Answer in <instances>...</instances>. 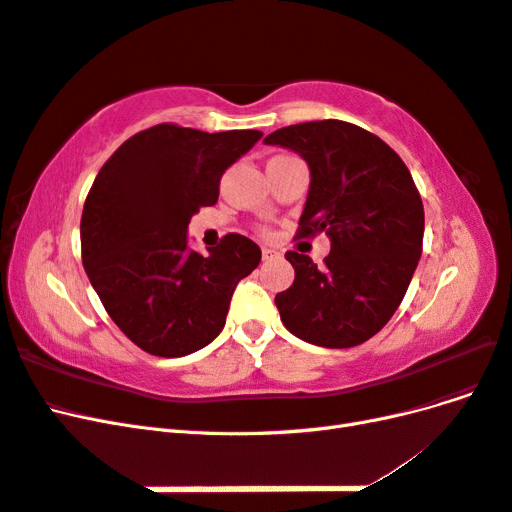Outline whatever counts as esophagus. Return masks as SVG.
<instances>
[{
	"mask_svg": "<svg viewBox=\"0 0 512 512\" xmlns=\"http://www.w3.org/2000/svg\"><path fill=\"white\" fill-rule=\"evenodd\" d=\"M275 256H280L275 250H271V247H262V260H271Z\"/></svg>",
	"mask_w": 512,
	"mask_h": 512,
	"instance_id": "1",
	"label": "esophagus"
}]
</instances>
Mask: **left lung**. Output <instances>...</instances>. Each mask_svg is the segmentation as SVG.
I'll return each mask as SVG.
<instances>
[{"instance_id": "left-lung-1", "label": "left lung", "mask_w": 512, "mask_h": 512, "mask_svg": "<svg viewBox=\"0 0 512 512\" xmlns=\"http://www.w3.org/2000/svg\"><path fill=\"white\" fill-rule=\"evenodd\" d=\"M265 143L309 166L297 235L331 239L324 267L286 252L294 282L275 294L284 327L314 346H359L391 320L423 252L425 211L410 170L382 138L339 119L280 128Z\"/></svg>"}]
</instances>
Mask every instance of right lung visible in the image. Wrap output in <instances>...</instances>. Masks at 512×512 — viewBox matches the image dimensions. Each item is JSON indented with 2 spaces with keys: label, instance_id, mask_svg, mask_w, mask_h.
<instances>
[{
  "label": "right lung",
  "instance_id": "obj_1",
  "mask_svg": "<svg viewBox=\"0 0 512 512\" xmlns=\"http://www.w3.org/2000/svg\"><path fill=\"white\" fill-rule=\"evenodd\" d=\"M260 136L158 123L100 168L81 218L83 267L108 316L141 350L185 356L224 329L232 292L258 267L260 247L230 232L203 256L188 247V224L218 203L224 170Z\"/></svg>",
  "mask_w": 512,
  "mask_h": 512
}]
</instances>
